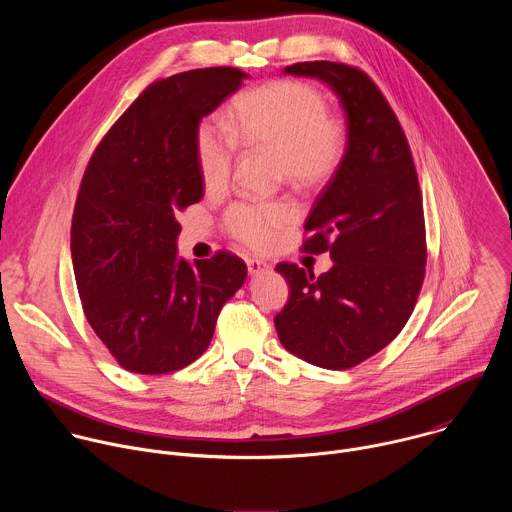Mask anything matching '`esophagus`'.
Wrapping results in <instances>:
<instances>
[{"mask_svg":"<svg viewBox=\"0 0 512 512\" xmlns=\"http://www.w3.org/2000/svg\"><path fill=\"white\" fill-rule=\"evenodd\" d=\"M247 271H249L251 275L265 273V271H269V263H265V261H261V259H249V261H247Z\"/></svg>","mask_w":512,"mask_h":512,"instance_id":"obj_1","label":"esophagus"}]
</instances>
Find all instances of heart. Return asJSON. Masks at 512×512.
<instances>
[{"instance_id": "heart-1", "label": "heart", "mask_w": 512, "mask_h": 512, "mask_svg": "<svg viewBox=\"0 0 512 512\" xmlns=\"http://www.w3.org/2000/svg\"><path fill=\"white\" fill-rule=\"evenodd\" d=\"M229 129L202 121L194 150L202 186L216 192L227 186L235 141L277 158V174L300 190L326 184L346 156V123L328 111L324 95L304 81H273L235 97ZM294 210L285 202H235L223 214L225 231L241 245L265 251L273 245Z\"/></svg>"}]
</instances>
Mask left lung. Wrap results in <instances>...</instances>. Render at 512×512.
<instances>
[{
	"mask_svg": "<svg viewBox=\"0 0 512 512\" xmlns=\"http://www.w3.org/2000/svg\"><path fill=\"white\" fill-rule=\"evenodd\" d=\"M283 72L324 81L346 113V156L314 202L302 251L330 253V271L275 269L289 298L275 316L281 344L328 371L352 369L407 324L425 277L423 198L405 131L367 72L330 60Z\"/></svg>",
	"mask_w": 512,
	"mask_h": 512,
	"instance_id": "left-lung-1",
	"label": "left lung"
}]
</instances>
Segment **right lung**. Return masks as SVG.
Segmentation results:
<instances>
[{"mask_svg":"<svg viewBox=\"0 0 512 512\" xmlns=\"http://www.w3.org/2000/svg\"><path fill=\"white\" fill-rule=\"evenodd\" d=\"M245 77L212 66L152 83L89 160L72 212V267L91 328L125 371L188 367L247 277L245 261L229 251L194 265L176 253L178 214L204 194L198 123Z\"/></svg>","mask_w":512,"mask_h":512,"instance_id":"1","label":"right lung"}]
</instances>
